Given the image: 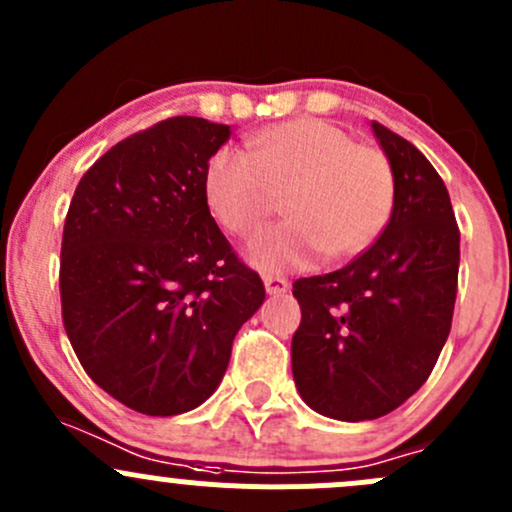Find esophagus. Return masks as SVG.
I'll use <instances>...</instances> for the list:
<instances>
[{"instance_id":"34e87169","label":"esophagus","mask_w":512,"mask_h":512,"mask_svg":"<svg viewBox=\"0 0 512 512\" xmlns=\"http://www.w3.org/2000/svg\"><path fill=\"white\" fill-rule=\"evenodd\" d=\"M265 289L270 294H285L289 289V282L285 277H265Z\"/></svg>"}]
</instances>
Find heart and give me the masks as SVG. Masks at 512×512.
I'll use <instances>...</instances> for the list:
<instances>
[{
    "mask_svg": "<svg viewBox=\"0 0 512 512\" xmlns=\"http://www.w3.org/2000/svg\"><path fill=\"white\" fill-rule=\"evenodd\" d=\"M289 218L255 237L250 260L262 270L302 265L312 255L349 260L389 225L396 198L381 148L322 118H294L257 133L250 151L220 148L205 168V198L223 230L252 237L280 208Z\"/></svg>",
    "mask_w": 512,
    "mask_h": 512,
    "instance_id": "b5f03b06",
    "label": "heart"
}]
</instances>
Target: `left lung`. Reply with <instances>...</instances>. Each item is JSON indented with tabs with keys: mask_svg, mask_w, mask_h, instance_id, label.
<instances>
[{
	"mask_svg": "<svg viewBox=\"0 0 512 512\" xmlns=\"http://www.w3.org/2000/svg\"><path fill=\"white\" fill-rule=\"evenodd\" d=\"M371 126L396 178L389 225L342 270L292 285L294 384L337 421L386 416L426 384L458 292L461 232L441 175L414 143Z\"/></svg>",
	"mask_w": 512,
	"mask_h": 512,
	"instance_id": "1",
	"label": "left lung"
}]
</instances>
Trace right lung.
I'll return each instance as SVG.
<instances>
[{
  "instance_id": "right-lung-1",
  "label": "right lung",
  "mask_w": 512,
  "mask_h": 512,
  "mask_svg": "<svg viewBox=\"0 0 512 512\" xmlns=\"http://www.w3.org/2000/svg\"><path fill=\"white\" fill-rule=\"evenodd\" d=\"M230 126L173 116L123 138L79 180L64 220L61 319L86 374L123 406L175 416L223 379L265 302L210 215L205 168Z\"/></svg>"
}]
</instances>
